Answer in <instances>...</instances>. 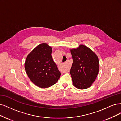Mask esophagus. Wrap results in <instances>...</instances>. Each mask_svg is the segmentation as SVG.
Returning a JSON list of instances; mask_svg holds the SVG:
<instances>
[{
  "label": "esophagus",
  "mask_w": 121,
  "mask_h": 121,
  "mask_svg": "<svg viewBox=\"0 0 121 121\" xmlns=\"http://www.w3.org/2000/svg\"><path fill=\"white\" fill-rule=\"evenodd\" d=\"M65 64L67 66V67H66V71H68L69 70V66H70V64H69V61L68 60H67L66 61V62H65Z\"/></svg>",
  "instance_id": "esophagus-1"
}]
</instances>
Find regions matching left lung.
<instances>
[{
    "label": "left lung",
    "instance_id": "8db88e82",
    "mask_svg": "<svg viewBox=\"0 0 121 121\" xmlns=\"http://www.w3.org/2000/svg\"><path fill=\"white\" fill-rule=\"evenodd\" d=\"M70 52L73 62L70 73L73 85L79 89L88 88L98 75L99 58L90 48L83 45L70 49Z\"/></svg>",
    "mask_w": 121,
    "mask_h": 121
}]
</instances>
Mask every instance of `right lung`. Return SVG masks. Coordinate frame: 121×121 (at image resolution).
I'll use <instances>...</instances> for the list:
<instances>
[{"mask_svg":"<svg viewBox=\"0 0 121 121\" xmlns=\"http://www.w3.org/2000/svg\"><path fill=\"white\" fill-rule=\"evenodd\" d=\"M52 51L51 47L41 44L31 51L25 61L27 75L33 83L41 88L51 86L61 75L51 56Z\"/></svg>","mask_w":121,"mask_h":121,"instance_id":"obj_1","label":"right lung"}]
</instances>
